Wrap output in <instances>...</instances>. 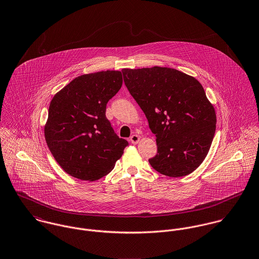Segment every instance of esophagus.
<instances>
[{
	"label": "esophagus",
	"mask_w": 259,
	"mask_h": 259,
	"mask_svg": "<svg viewBox=\"0 0 259 259\" xmlns=\"http://www.w3.org/2000/svg\"><path fill=\"white\" fill-rule=\"evenodd\" d=\"M139 140H140V137L138 135H132L130 137V142L132 144H137L139 142Z\"/></svg>",
	"instance_id": "1"
}]
</instances>
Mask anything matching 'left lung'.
Here are the masks:
<instances>
[{
	"instance_id": "obj_1",
	"label": "left lung",
	"mask_w": 259,
	"mask_h": 259,
	"mask_svg": "<svg viewBox=\"0 0 259 259\" xmlns=\"http://www.w3.org/2000/svg\"><path fill=\"white\" fill-rule=\"evenodd\" d=\"M122 73L156 136L158 151L150 165L168 177L194 172L208 153L217 124L201 83L169 67L124 68Z\"/></svg>"
}]
</instances>
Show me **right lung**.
<instances>
[{"label": "right lung", "instance_id": "right-lung-1", "mask_svg": "<svg viewBox=\"0 0 259 259\" xmlns=\"http://www.w3.org/2000/svg\"><path fill=\"white\" fill-rule=\"evenodd\" d=\"M120 71L83 74L57 93L45 127L47 144L59 166L82 181L108 172L129 144L106 118V104L122 87Z\"/></svg>", "mask_w": 259, "mask_h": 259}]
</instances>
